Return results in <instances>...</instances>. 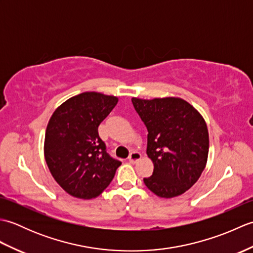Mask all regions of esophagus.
Returning <instances> with one entry per match:
<instances>
[{"label":"esophagus","mask_w":253,"mask_h":253,"mask_svg":"<svg viewBox=\"0 0 253 253\" xmlns=\"http://www.w3.org/2000/svg\"><path fill=\"white\" fill-rule=\"evenodd\" d=\"M139 160H141V154L137 151H131L129 157H128V161H129L130 163H136Z\"/></svg>","instance_id":"34e87169"}]
</instances>
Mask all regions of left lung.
<instances>
[{
  "label": "left lung",
  "instance_id": "8db88e82",
  "mask_svg": "<svg viewBox=\"0 0 253 253\" xmlns=\"http://www.w3.org/2000/svg\"><path fill=\"white\" fill-rule=\"evenodd\" d=\"M131 102L148 129L147 154L152 176L144 185L161 198L180 196L196 184L209 154L207 124L195 107L180 98Z\"/></svg>",
  "mask_w": 253,
  "mask_h": 253
}]
</instances>
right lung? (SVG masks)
Masks as SVG:
<instances>
[{"mask_svg":"<svg viewBox=\"0 0 253 253\" xmlns=\"http://www.w3.org/2000/svg\"><path fill=\"white\" fill-rule=\"evenodd\" d=\"M117 102L113 95L84 92L64 102L50 118L45 162L57 184L73 197L100 196L122 164L106 152L98 131Z\"/></svg>","mask_w":253,"mask_h":253,"instance_id":"right-lung-1","label":"right lung"}]
</instances>
